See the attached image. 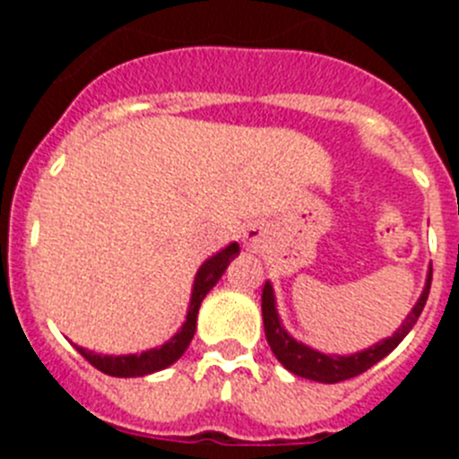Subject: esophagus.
<instances>
[{
	"mask_svg": "<svg viewBox=\"0 0 459 459\" xmlns=\"http://www.w3.org/2000/svg\"><path fill=\"white\" fill-rule=\"evenodd\" d=\"M266 241H269V232L264 225H248L243 230V246L250 253H262L266 248Z\"/></svg>",
	"mask_w": 459,
	"mask_h": 459,
	"instance_id": "obj_1",
	"label": "esophagus"
}]
</instances>
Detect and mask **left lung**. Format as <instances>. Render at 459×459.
<instances>
[{
    "mask_svg": "<svg viewBox=\"0 0 459 459\" xmlns=\"http://www.w3.org/2000/svg\"><path fill=\"white\" fill-rule=\"evenodd\" d=\"M429 282H432V264L428 269V278H425V287L420 291L419 301H416V306L411 307V312H409L407 319H404L403 326L397 328L395 333L379 340V342H375L368 350L354 351V354H324V351L312 350V347L303 344L301 340L291 338L287 333V328L280 322L273 285L266 280L264 291H262V317H264V333L266 340H269L271 351L282 363L285 370H290L296 377H303V379L319 381V384H338V381L351 379V377L360 375V372H366L368 368L375 366V363H379L384 356L391 354L397 344L403 342L404 335L411 331L416 319L423 312L429 294Z\"/></svg>",
    "mask_w": 459,
    "mask_h": 459,
    "instance_id": "8db88e82",
    "label": "left lung"
}]
</instances>
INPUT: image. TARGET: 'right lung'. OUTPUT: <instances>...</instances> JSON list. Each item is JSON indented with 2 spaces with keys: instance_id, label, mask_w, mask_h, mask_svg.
Masks as SVG:
<instances>
[{
  "instance_id": "add662e5",
  "label": "right lung",
  "mask_w": 459,
  "mask_h": 459,
  "mask_svg": "<svg viewBox=\"0 0 459 459\" xmlns=\"http://www.w3.org/2000/svg\"><path fill=\"white\" fill-rule=\"evenodd\" d=\"M237 255L238 243H230L227 248H222L221 253H216L213 257L206 259L204 264L197 269L193 280V291H190L186 322L181 324L179 331H177L168 342L160 344V347H153V350L142 351V354L121 356L96 354V351L84 350V347H78V344H75V350H78L96 370L105 372V375L109 377H144L152 375V372L165 370L168 366H172L174 360H179L181 356H184V351L188 350L190 340H193L195 335V328H197V312H200L204 296L213 290V285L222 278V273H225L230 262H232Z\"/></svg>"
}]
</instances>
